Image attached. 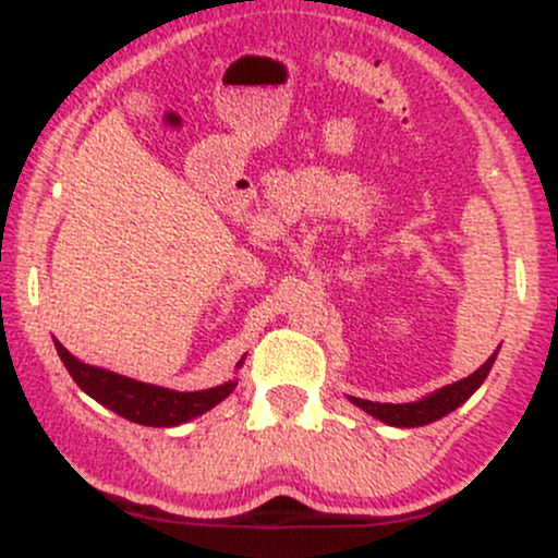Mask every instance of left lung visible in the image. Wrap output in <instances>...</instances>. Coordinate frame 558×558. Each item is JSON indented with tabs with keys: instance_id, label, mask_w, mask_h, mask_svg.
I'll use <instances>...</instances> for the list:
<instances>
[{
	"instance_id": "obj_1",
	"label": "left lung",
	"mask_w": 558,
	"mask_h": 558,
	"mask_svg": "<svg viewBox=\"0 0 558 558\" xmlns=\"http://www.w3.org/2000/svg\"><path fill=\"white\" fill-rule=\"evenodd\" d=\"M496 354H498V351H496ZM496 354H493L490 360L485 362L480 369H475V373H472L470 377L451 383V386H446V388H438L435 393L425 396V399H420V401H412V403H377V401L354 399V396H349V399H351V403H356V407L364 409L367 414H373L375 420L386 422V425H393V427L430 425V422L446 417V414H451L453 409L462 407V403L470 399V396L475 393L480 386H483V380L490 373L493 362H496Z\"/></svg>"
}]
</instances>
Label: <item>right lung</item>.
<instances>
[{
    "instance_id": "1",
    "label": "right lung",
    "mask_w": 558,
    "mask_h": 558,
    "mask_svg": "<svg viewBox=\"0 0 558 558\" xmlns=\"http://www.w3.org/2000/svg\"><path fill=\"white\" fill-rule=\"evenodd\" d=\"M54 349L57 354H60L62 364L68 367L70 377L78 383L81 390H86V393L92 396L94 401H99L101 407L112 409L114 414L136 422V425H181V422H189L198 417V414L209 412V409L217 407L222 399H228V396L233 393V388L239 386V380H230L217 388L181 393V390L159 388L151 386V383H138L133 380V377L110 373V369L92 367V364L75 360L60 341H54Z\"/></svg>"
}]
</instances>
